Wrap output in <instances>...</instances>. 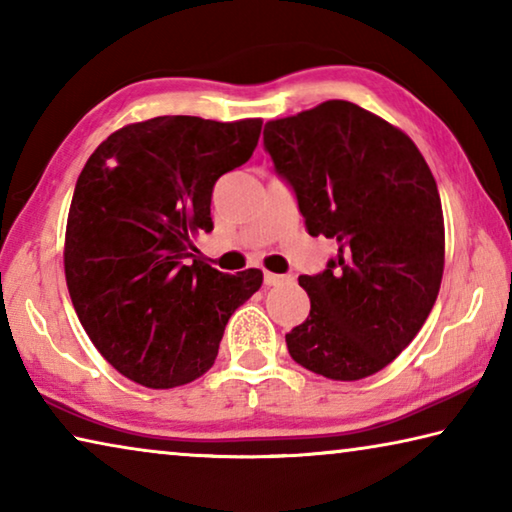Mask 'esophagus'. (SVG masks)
Masks as SVG:
<instances>
[{
  "label": "esophagus",
  "instance_id": "1",
  "mask_svg": "<svg viewBox=\"0 0 512 512\" xmlns=\"http://www.w3.org/2000/svg\"><path fill=\"white\" fill-rule=\"evenodd\" d=\"M284 280H287V277H284V275L264 271V284H266V287H277V284H282Z\"/></svg>",
  "mask_w": 512,
  "mask_h": 512
}]
</instances>
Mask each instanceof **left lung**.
I'll list each match as a JSON object with an SVG mask.
<instances>
[{"instance_id": "left-lung-1", "label": "left lung", "mask_w": 512, "mask_h": 512, "mask_svg": "<svg viewBox=\"0 0 512 512\" xmlns=\"http://www.w3.org/2000/svg\"><path fill=\"white\" fill-rule=\"evenodd\" d=\"M311 237L336 241L323 273L300 275L311 309L287 334L293 361L357 381L409 345L438 298L445 221L436 180L400 128L350 101H325L264 128Z\"/></svg>"}]
</instances>
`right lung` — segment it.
Segmentation results:
<instances>
[{
	"instance_id": "1",
	"label": "right lung",
	"mask_w": 512,
	"mask_h": 512,
	"mask_svg": "<svg viewBox=\"0 0 512 512\" xmlns=\"http://www.w3.org/2000/svg\"><path fill=\"white\" fill-rule=\"evenodd\" d=\"M259 133L262 119L137 121L101 142L76 180L69 298L101 357L137 384L201 377L230 316L262 287L259 268L228 275L189 253L214 228L216 180L250 160Z\"/></svg>"
}]
</instances>
